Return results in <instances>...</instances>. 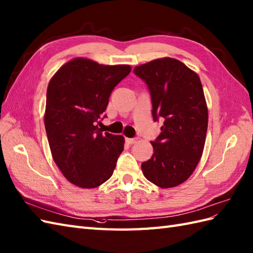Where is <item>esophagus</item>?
I'll return each mask as SVG.
<instances>
[{"label": "esophagus", "instance_id": "1", "mask_svg": "<svg viewBox=\"0 0 253 253\" xmlns=\"http://www.w3.org/2000/svg\"><path fill=\"white\" fill-rule=\"evenodd\" d=\"M125 140H126V142L128 144H133V143L137 142V139H133V138H126Z\"/></svg>", "mask_w": 253, "mask_h": 253}]
</instances>
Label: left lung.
I'll return each instance as SVG.
<instances>
[{
    "mask_svg": "<svg viewBox=\"0 0 253 253\" xmlns=\"http://www.w3.org/2000/svg\"><path fill=\"white\" fill-rule=\"evenodd\" d=\"M133 72L148 85L154 121L164 123L151 142L153 155L141 168L152 183L174 187L190 178L203 155L208 109L201 79L169 57L141 64Z\"/></svg>",
    "mask_w": 253,
    "mask_h": 253,
    "instance_id": "8db88e82",
    "label": "left lung"
}]
</instances>
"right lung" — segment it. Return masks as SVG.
<instances>
[{"label": "right lung", "instance_id": "obj_1", "mask_svg": "<svg viewBox=\"0 0 253 253\" xmlns=\"http://www.w3.org/2000/svg\"><path fill=\"white\" fill-rule=\"evenodd\" d=\"M127 64L104 66L75 58L52 76L46 93L45 129L56 165L71 183L93 189L111 178L124 150L123 136L98 124L114 87L130 73Z\"/></svg>", "mask_w": 253, "mask_h": 253}]
</instances>
